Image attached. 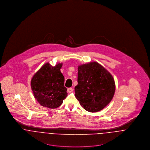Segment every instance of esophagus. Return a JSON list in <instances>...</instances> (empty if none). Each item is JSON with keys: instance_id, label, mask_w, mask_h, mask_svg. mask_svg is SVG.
I'll list each match as a JSON object with an SVG mask.
<instances>
[{"instance_id": "obj_1", "label": "esophagus", "mask_w": 150, "mask_h": 150, "mask_svg": "<svg viewBox=\"0 0 150 150\" xmlns=\"http://www.w3.org/2000/svg\"><path fill=\"white\" fill-rule=\"evenodd\" d=\"M73 89L72 88H67V92H69V93L73 92Z\"/></svg>"}]
</instances>
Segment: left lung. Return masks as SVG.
Instances as JSON below:
<instances>
[{
	"instance_id": "8db88e82",
	"label": "left lung",
	"mask_w": 150,
	"mask_h": 150,
	"mask_svg": "<svg viewBox=\"0 0 150 150\" xmlns=\"http://www.w3.org/2000/svg\"><path fill=\"white\" fill-rule=\"evenodd\" d=\"M78 84L74 88L75 96L86 110L98 112L112 100L115 86L112 75L96 62L78 67Z\"/></svg>"
}]
</instances>
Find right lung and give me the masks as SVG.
<instances>
[{
  "label": "right lung",
  "mask_w": 150,
  "mask_h": 150,
  "mask_svg": "<svg viewBox=\"0 0 150 150\" xmlns=\"http://www.w3.org/2000/svg\"><path fill=\"white\" fill-rule=\"evenodd\" d=\"M62 64L52 66L46 63L35 74L31 80V88L37 101L43 107H59L66 98L64 76L61 72Z\"/></svg>",
  "instance_id": "right-lung-1"
}]
</instances>
